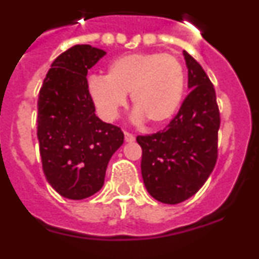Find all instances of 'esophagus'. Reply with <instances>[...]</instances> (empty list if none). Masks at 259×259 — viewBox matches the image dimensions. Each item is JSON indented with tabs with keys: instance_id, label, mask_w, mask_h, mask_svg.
<instances>
[{
	"instance_id": "esophagus-1",
	"label": "esophagus",
	"mask_w": 259,
	"mask_h": 259,
	"mask_svg": "<svg viewBox=\"0 0 259 259\" xmlns=\"http://www.w3.org/2000/svg\"><path fill=\"white\" fill-rule=\"evenodd\" d=\"M124 139L127 143H132V141H135V135L131 134V132H124Z\"/></svg>"
}]
</instances>
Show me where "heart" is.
<instances>
[{
  "instance_id": "1",
  "label": "heart",
  "mask_w": 259,
  "mask_h": 259,
  "mask_svg": "<svg viewBox=\"0 0 259 259\" xmlns=\"http://www.w3.org/2000/svg\"><path fill=\"white\" fill-rule=\"evenodd\" d=\"M184 81V67L174 54L132 53L111 62L105 77H89L88 92L98 114L106 120L118 116L127 104L125 95L131 93L137 116L161 124L179 109Z\"/></svg>"
}]
</instances>
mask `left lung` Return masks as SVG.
<instances>
[{
  "instance_id": "1",
  "label": "left lung",
  "mask_w": 259,
  "mask_h": 259,
  "mask_svg": "<svg viewBox=\"0 0 259 259\" xmlns=\"http://www.w3.org/2000/svg\"><path fill=\"white\" fill-rule=\"evenodd\" d=\"M184 58L191 92L178 114L161 131L136 137L144 184L152 197L170 205L197 193L218 159L221 114L214 85L185 50Z\"/></svg>"
}]
</instances>
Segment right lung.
Instances as JSON below:
<instances>
[{"label":"right lung","instance_id":"1","mask_svg":"<svg viewBox=\"0 0 259 259\" xmlns=\"http://www.w3.org/2000/svg\"><path fill=\"white\" fill-rule=\"evenodd\" d=\"M106 52L75 45L57 57L38 93L37 139L45 178L70 200L102 188L110 158L120 148V127L102 122L88 92L87 74Z\"/></svg>","mask_w":259,"mask_h":259}]
</instances>
